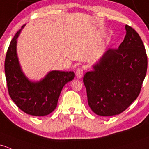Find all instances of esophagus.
<instances>
[{
	"label": "esophagus",
	"instance_id": "esophagus-1",
	"mask_svg": "<svg viewBox=\"0 0 149 149\" xmlns=\"http://www.w3.org/2000/svg\"><path fill=\"white\" fill-rule=\"evenodd\" d=\"M84 70L83 69V68L79 67V68H78L76 70V77L79 78V79H81V78H82L83 75H84Z\"/></svg>",
	"mask_w": 149,
	"mask_h": 149
}]
</instances>
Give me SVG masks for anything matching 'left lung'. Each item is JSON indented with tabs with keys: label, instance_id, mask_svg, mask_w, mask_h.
Masks as SVG:
<instances>
[{
	"label": "left lung",
	"instance_id": "obj_1",
	"mask_svg": "<svg viewBox=\"0 0 149 149\" xmlns=\"http://www.w3.org/2000/svg\"><path fill=\"white\" fill-rule=\"evenodd\" d=\"M124 40L109 49L84 76L88 103L95 114L112 116L124 111L139 96L147 70L145 47L138 33L126 25Z\"/></svg>",
	"mask_w": 149,
	"mask_h": 149
}]
</instances>
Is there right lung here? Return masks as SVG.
<instances>
[{"label":"right lung","mask_w":149,"mask_h":149,"mask_svg":"<svg viewBox=\"0 0 149 149\" xmlns=\"http://www.w3.org/2000/svg\"><path fill=\"white\" fill-rule=\"evenodd\" d=\"M23 26L10 41L5 60V73L9 95L16 106L35 116L54 111L63 87L74 79L73 71L52 70L38 82L29 81L21 70L16 53L17 38Z\"/></svg>","instance_id":"obj_1"}]
</instances>
